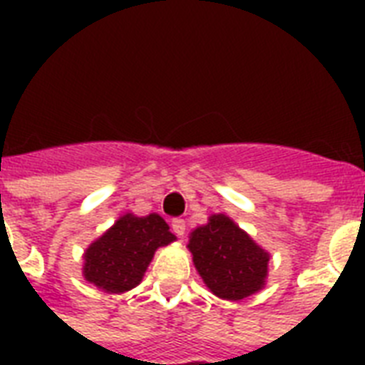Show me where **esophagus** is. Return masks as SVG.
<instances>
[{
    "mask_svg": "<svg viewBox=\"0 0 365 365\" xmlns=\"http://www.w3.org/2000/svg\"><path fill=\"white\" fill-rule=\"evenodd\" d=\"M172 231L180 237V239H183V235H185V222L183 220H180V217H176V220H172Z\"/></svg>",
    "mask_w": 365,
    "mask_h": 365,
    "instance_id": "1",
    "label": "esophagus"
}]
</instances>
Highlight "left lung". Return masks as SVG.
Wrapping results in <instances>:
<instances>
[{
	"label": "left lung",
	"instance_id": "8db88e82",
	"mask_svg": "<svg viewBox=\"0 0 365 365\" xmlns=\"http://www.w3.org/2000/svg\"><path fill=\"white\" fill-rule=\"evenodd\" d=\"M193 263L212 294L240 301L265 286L269 254L225 214H214L191 233Z\"/></svg>",
	"mask_w": 365,
	"mask_h": 365
}]
</instances>
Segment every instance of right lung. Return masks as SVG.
<instances>
[{"mask_svg": "<svg viewBox=\"0 0 365 365\" xmlns=\"http://www.w3.org/2000/svg\"><path fill=\"white\" fill-rule=\"evenodd\" d=\"M159 214H125L83 255V277L108 294H123L142 282L155 250L176 240Z\"/></svg>", "mask_w": 365, "mask_h": 365, "instance_id": "1", "label": "right lung"}]
</instances>
